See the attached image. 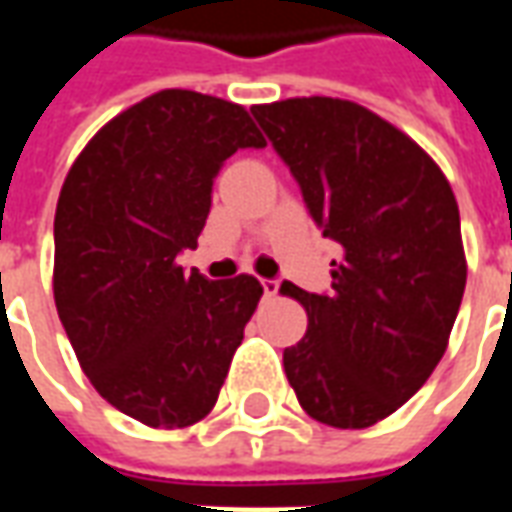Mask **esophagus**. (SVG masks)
Listing matches in <instances>:
<instances>
[{"instance_id":"obj_1","label":"esophagus","mask_w":512,"mask_h":512,"mask_svg":"<svg viewBox=\"0 0 512 512\" xmlns=\"http://www.w3.org/2000/svg\"><path fill=\"white\" fill-rule=\"evenodd\" d=\"M263 293H266L268 299H274L279 293V282L277 279H263Z\"/></svg>"}]
</instances>
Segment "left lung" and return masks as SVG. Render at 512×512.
<instances>
[{
    "mask_svg": "<svg viewBox=\"0 0 512 512\" xmlns=\"http://www.w3.org/2000/svg\"><path fill=\"white\" fill-rule=\"evenodd\" d=\"M252 115L343 249L332 296L279 288L310 321L282 356L288 381L312 419L370 428L428 381L450 343L466 288L450 180L411 136L354 101L288 98Z\"/></svg>",
    "mask_w": 512,
    "mask_h": 512,
    "instance_id": "8db88e82",
    "label": "left lung"
}]
</instances>
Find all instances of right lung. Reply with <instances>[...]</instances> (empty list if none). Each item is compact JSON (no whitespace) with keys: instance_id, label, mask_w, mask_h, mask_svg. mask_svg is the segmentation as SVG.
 I'll use <instances>...</instances> for the list:
<instances>
[{"instance_id":"1","label":"right lung","mask_w":512,"mask_h":512,"mask_svg":"<svg viewBox=\"0 0 512 512\" xmlns=\"http://www.w3.org/2000/svg\"><path fill=\"white\" fill-rule=\"evenodd\" d=\"M266 139L241 104L158 90L84 145L54 213V304L84 376L147 428H189L219 400L263 285L183 274L213 178Z\"/></svg>"}]
</instances>
